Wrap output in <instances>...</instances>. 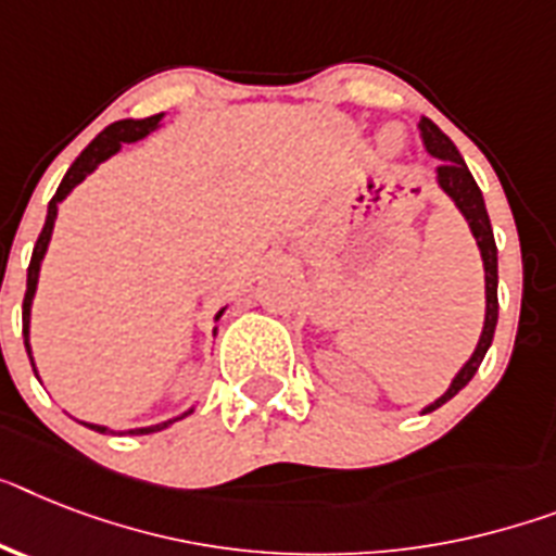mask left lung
I'll return each instance as SVG.
<instances>
[{
    "mask_svg": "<svg viewBox=\"0 0 556 556\" xmlns=\"http://www.w3.org/2000/svg\"><path fill=\"white\" fill-rule=\"evenodd\" d=\"M420 139H424L426 150L440 159L438 167V185L443 187L448 199L457 204L463 215H466V222H469L471 232L477 238V247H480V255H483V269H485V324H483V334H480V341H477L475 355L466 361L457 375H454L452 387L446 389V394H440L438 401L432 406H426V412H434L438 406H443L446 401H452L454 394L460 392L471 378H475V371L480 369L483 364L485 352L492 346L494 329H497V244H494V232H492V222H489V213H485V201L483 192L477 187L475 176L469 173L466 162H463L460 150L454 147V141L448 139L446 132L440 130L438 124L432 118L420 116Z\"/></svg>",
    "mask_w": 556,
    "mask_h": 556,
    "instance_id": "8db88e82",
    "label": "left lung"
}]
</instances>
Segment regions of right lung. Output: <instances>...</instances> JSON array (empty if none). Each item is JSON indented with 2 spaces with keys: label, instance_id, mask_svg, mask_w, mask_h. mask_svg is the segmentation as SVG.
<instances>
[{
  "label": "right lung",
  "instance_id": "add662e5",
  "mask_svg": "<svg viewBox=\"0 0 556 556\" xmlns=\"http://www.w3.org/2000/svg\"><path fill=\"white\" fill-rule=\"evenodd\" d=\"M164 113H159V116H150V118H124V122H116L110 124V127H104L99 136H96L90 144L81 150V155L76 159V162L71 164V169L64 173L62 185H59L56 195L50 199L48 204V218H45V227H41L39 238H36V247H34V255H30V267H27V289H25V301H22V334H25V350H27V357H30V304H34V295H36V283H39V267H41V258H45V252H48V244H50V232H53V222H56V210H59V201L67 195V192L73 190L76 185H81L90 173H93L96 167L102 162H108L110 155L118 153L122 150V144H132V141L144 139L147 132L155 130L159 127V122H162ZM224 309L215 315V318H222ZM30 364H34V357H30ZM36 371V366H34ZM192 412V409H190ZM187 412V415H190ZM185 417V415H181ZM173 424V420H167V424H159V426H147V429H130L127 434H150V432H159V429H167V426ZM90 426V429H96V432H110L108 426H96V424H85Z\"/></svg>",
  "mask_w": 556,
  "mask_h": 556
}]
</instances>
